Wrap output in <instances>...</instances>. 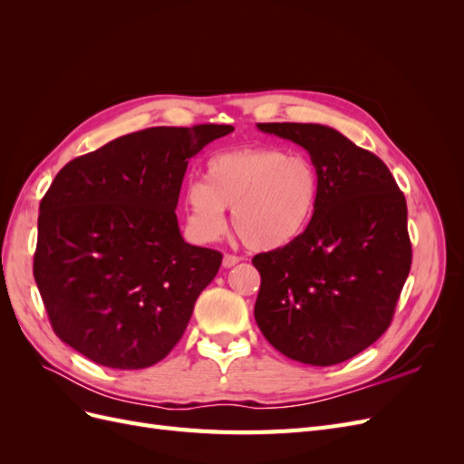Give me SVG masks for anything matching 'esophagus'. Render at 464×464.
Here are the masks:
<instances>
[{
    "instance_id": "esophagus-1",
    "label": "esophagus",
    "mask_w": 464,
    "mask_h": 464,
    "mask_svg": "<svg viewBox=\"0 0 464 464\" xmlns=\"http://www.w3.org/2000/svg\"><path fill=\"white\" fill-rule=\"evenodd\" d=\"M236 263H240V257H237V256L227 254V256L222 257V266H224V269H230V266H234Z\"/></svg>"
}]
</instances>
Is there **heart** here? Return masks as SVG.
Here are the masks:
<instances>
[{"label":"heart","instance_id":"heart-1","mask_svg":"<svg viewBox=\"0 0 464 464\" xmlns=\"http://www.w3.org/2000/svg\"><path fill=\"white\" fill-rule=\"evenodd\" d=\"M321 191L317 166L305 154L283 149H234L210 157L203 181L184 189L191 232L213 242L232 224L244 244L257 251L280 249L305 232Z\"/></svg>","mask_w":464,"mask_h":464}]
</instances>
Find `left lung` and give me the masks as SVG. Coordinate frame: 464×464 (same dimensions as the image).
<instances>
[{
    "label": "left lung",
    "instance_id": "8db88e82",
    "mask_svg": "<svg viewBox=\"0 0 464 464\" xmlns=\"http://www.w3.org/2000/svg\"><path fill=\"white\" fill-rule=\"evenodd\" d=\"M310 152L315 215L292 244L254 259L256 321L278 353L334 366L382 336L411 273L406 201L382 159L319 123H257Z\"/></svg>",
    "mask_w": 464,
    "mask_h": 464
}]
</instances>
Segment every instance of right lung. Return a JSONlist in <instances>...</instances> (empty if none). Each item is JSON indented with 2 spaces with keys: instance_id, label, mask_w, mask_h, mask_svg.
I'll return each mask as SVG.
<instances>
[{
  "instance_id": "obj_1",
  "label": "right lung",
  "mask_w": 464,
  "mask_h": 464,
  "mask_svg": "<svg viewBox=\"0 0 464 464\" xmlns=\"http://www.w3.org/2000/svg\"><path fill=\"white\" fill-rule=\"evenodd\" d=\"M232 125L149 128L67 162L40 201L33 273L53 333L89 360L141 370L170 354L222 263L184 242L188 162Z\"/></svg>"
}]
</instances>
